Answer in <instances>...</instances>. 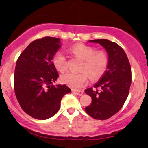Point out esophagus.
I'll list each match as a JSON object with an SVG mask.
<instances>
[{
    "label": "esophagus",
    "instance_id": "34e87169",
    "mask_svg": "<svg viewBox=\"0 0 148 148\" xmlns=\"http://www.w3.org/2000/svg\"><path fill=\"white\" fill-rule=\"evenodd\" d=\"M72 92L74 93H75L76 95H79V96H82L83 95V92L82 91H79V90H72Z\"/></svg>",
    "mask_w": 148,
    "mask_h": 148
}]
</instances>
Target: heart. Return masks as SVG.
<instances>
[{"instance_id": "1", "label": "heart", "mask_w": 148, "mask_h": 148, "mask_svg": "<svg viewBox=\"0 0 148 148\" xmlns=\"http://www.w3.org/2000/svg\"><path fill=\"white\" fill-rule=\"evenodd\" d=\"M71 52L82 60L80 72H67L61 77L62 83L73 89L83 87L88 82L89 76L97 79L104 74L109 63L108 55L103 51H96L94 48L85 44H78L71 46ZM53 62L58 71L63 72L67 69V59L64 52L59 50L54 53Z\"/></svg>"}]
</instances>
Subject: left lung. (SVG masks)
Returning a JSON list of instances; mask_svg holds the SVG:
<instances>
[{
  "mask_svg": "<svg viewBox=\"0 0 148 148\" xmlns=\"http://www.w3.org/2000/svg\"><path fill=\"white\" fill-rule=\"evenodd\" d=\"M107 51L108 66L94 87L85 89L92 97V104L86 112L96 120H107L118 112L125 104L132 82L131 66L125 51L116 43L107 39L91 40Z\"/></svg>",
  "mask_w": 148,
  "mask_h": 148,
  "instance_id": "1",
  "label": "left lung"
}]
</instances>
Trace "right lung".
Returning a JSON list of instances; mask_svg holds the SVG:
<instances>
[{"mask_svg":"<svg viewBox=\"0 0 148 148\" xmlns=\"http://www.w3.org/2000/svg\"><path fill=\"white\" fill-rule=\"evenodd\" d=\"M60 39L46 36L32 41L19 56L14 72V91L22 110L38 120L53 117L71 89L54 85L59 74L53 62Z\"/></svg>","mask_w":148,"mask_h":148,"instance_id":"add662e5","label":"right lung"}]
</instances>
